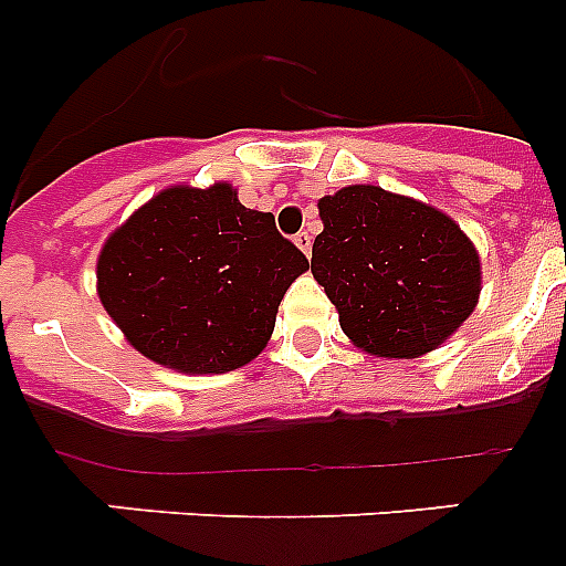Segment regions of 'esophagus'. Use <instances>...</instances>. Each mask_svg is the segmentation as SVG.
Here are the masks:
<instances>
[{
  "mask_svg": "<svg viewBox=\"0 0 566 566\" xmlns=\"http://www.w3.org/2000/svg\"><path fill=\"white\" fill-rule=\"evenodd\" d=\"M294 243H297L300 252H303L308 258V252H312V243H314L312 234H308V232H297V234H294Z\"/></svg>",
  "mask_w": 566,
  "mask_h": 566,
  "instance_id": "esophagus-1",
  "label": "esophagus"
}]
</instances>
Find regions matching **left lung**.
<instances>
[{
  "label": "left lung",
  "mask_w": 566,
  "mask_h": 566,
  "mask_svg": "<svg viewBox=\"0 0 566 566\" xmlns=\"http://www.w3.org/2000/svg\"><path fill=\"white\" fill-rule=\"evenodd\" d=\"M317 207L312 274L363 352L428 354L476 308L479 254L444 212L371 184L343 187Z\"/></svg>",
  "instance_id": "left-lung-1"
}]
</instances>
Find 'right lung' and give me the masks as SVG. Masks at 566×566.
Wrapping results in <instances>:
<instances>
[{
	"label": "right lung",
	"mask_w": 566,
	"mask_h": 566,
	"mask_svg": "<svg viewBox=\"0 0 566 566\" xmlns=\"http://www.w3.org/2000/svg\"><path fill=\"white\" fill-rule=\"evenodd\" d=\"M306 254L229 184L158 192L98 254V297L133 348L184 374L252 363Z\"/></svg>",
	"instance_id": "1"
}]
</instances>
